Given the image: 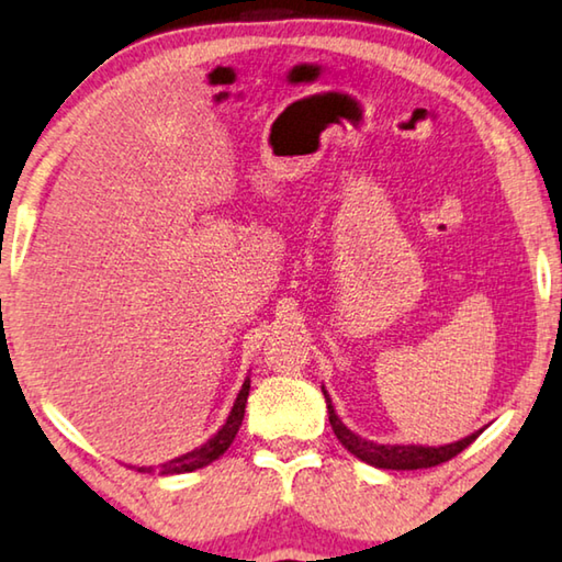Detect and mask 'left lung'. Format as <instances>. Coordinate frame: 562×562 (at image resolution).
<instances>
[{"label": "left lung", "instance_id": "8db88e82", "mask_svg": "<svg viewBox=\"0 0 562 562\" xmlns=\"http://www.w3.org/2000/svg\"><path fill=\"white\" fill-rule=\"evenodd\" d=\"M322 392L326 396V409H329V422H331V429L339 442L347 447V450L359 457L361 462L371 464V468H379V470H425V468H437V464H442L447 460H452V457L460 454L464 447H470L474 439L480 437V431H474V435L460 439V442H452V445H442V447H422V445H376L371 442V439H364L359 435H353V431L344 425V422L336 417L334 412V404H331V396L326 394V390L322 386Z\"/></svg>", "mask_w": 562, "mask_h": 562}]
</instances>
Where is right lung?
<instances>
[{
    "mask_svg": "<svg viewBox=\"0 0 562 562\" xmlns=\"http://www.w3.org/2000/svg\"><path fill=\"white\" fill-rule=\"evenodd\" d=\"M248 390H251V379L246 376V382H244V386H240V392L236 396V404H233V409L228 414L226 425L215 431L209 442L195 447L193 452L176 457V460L162 462V464H158V468H135V470L137 472H158V474H183V472L201 470V468H205V464H211L213 460H218V457L228 450L231 442L238 435V427H240V422H244V412H246Z\"/></svg>",
    "mask_w": 562,
    "mask_h": 562,
    "instance_id": "right-lung-1",
    "label": "right lung"
}]
</instances>
